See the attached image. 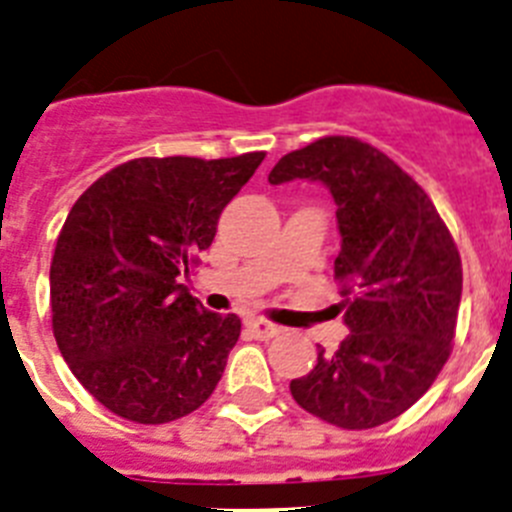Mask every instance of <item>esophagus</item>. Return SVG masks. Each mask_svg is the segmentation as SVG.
Here are the masks:
<instances>
[{
    "mask_svg": "<svg viewBox=\"0 0 512 512\" xmlns=\"http://www.w3.org/2000/svg\"><path fill=\"white\" fill-rule=\"evenodd\" d=\"M247 326H250V331L255 334V339H262V342L273 339V336H278L280 331H283L280 326L270 324V321H265V319H250L247 321Z\"/></svg>",
    "mask_w": 512,
    "mask_h": 512,
    "instance_id": "1",
    "label": "esophagus"
}]
</instances>
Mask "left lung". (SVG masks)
<instances>
[{
  "label": "left lung",
  "instance_id": "8db88e82",
  "mask_svg": "<svg viewBox=\"0 0 512 512\" xmlns=\"http://www.w3.org/2000/svg\"><path fill=\"white\" fill-rule=\"evenodd\" d=\"M306 178L329 188L342 252L344 336L290 380L303 411L339 428H375L408 411L451 352L462 298V260L421 186L377 147L321 137L278 160L273 186Z\"/></svg>",
  "mask_w": 512,
  "mask_h": 512
}]
</instances>
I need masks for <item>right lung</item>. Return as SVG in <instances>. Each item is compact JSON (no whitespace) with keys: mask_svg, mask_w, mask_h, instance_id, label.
Here are the masks:
<instances>
[{"mask_svg":"<svg viewBox=\"0 0 512 512\" xmlns=\"http://www.w3.org/2000/svg\"><path fill=\"white\" fill-rule=\"evenodd\" d=\"M265 153L137 158L73 204L50 262L53 334L78 382L117 416L168 423L209 400L242 321L178 278Z\"/></svg>","mask_w":512,"mask_h":512,"instance_id":"1","label":"right lung"}]
</instances>
